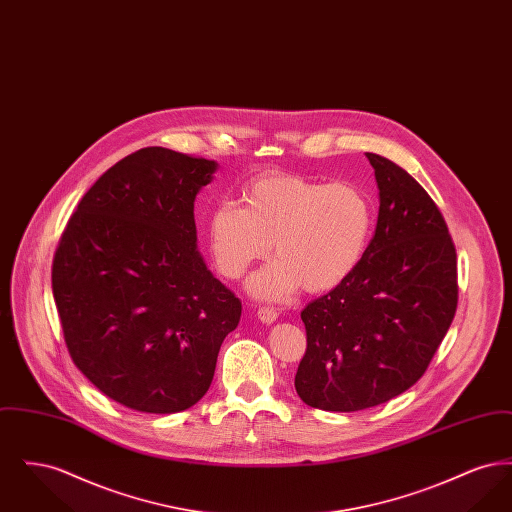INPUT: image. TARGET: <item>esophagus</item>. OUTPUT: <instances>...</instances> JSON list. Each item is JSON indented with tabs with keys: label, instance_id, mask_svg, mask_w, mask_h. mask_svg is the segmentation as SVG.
<instances>
[{
	"label": "esophagus",
	"instance_id": "obj_1",
	"mask_svg": "<svg viewBox=\"0 0 512 512\" xmlns=\"http://www.w3.org/2000/svg\"><path fill=\"white\" fill-rule=\"evenodd\" d=\"M257 317H259L263 324H272L278 318V311L274 307H259Z\"/></svg>",
	"mask_w": 512,
	"mask_h": 512
}]
</instances>
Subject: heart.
Masks as SVG:
<instances>
[{
    "label": "heart",
    "instance_id": "1",
    "mask_svg": "<svg viewBox=\"0 0 512 512\" xmlns=\"http://www.w3.org/2000/svg\"><path fill=\"white\" fill-rule=\"evenodd\" d=\"M244 207L220 203L207 220L213 263L240 278L270 251L276 261L251 280L263 299H284L301 284L328 292L361 265L372 234V205L357 186L299 174H267L244 190Z\"/></svg>",
    "mask_w": 512,
    "mask_h": 512
}]
</instances>
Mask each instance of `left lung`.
Listing matches in <instances>:
<instances>
[{
	"mask_svg": "<svg viewBox=\"0 0 512 512\" xmlns=\"http://www.w3.org/2000/svg\"><path fill=\"white\" fill-rule=\"evenodd\" d=\"M380 190L376 232L361 265L311 301L295 390L322 411L353 413L414 386L459 301L457 251L434 199L390 159L366 153Z\"/></svg>",
	"mask_w": 512,
	"mask_h": 512,
	"instance_id": "1",
	"label": "left lung"
}]
</instances>
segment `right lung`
Listing matches in <instances>:
<instances>
[{"mask_svg": "<svg viewBox=\"0 0 512 512\" xmlns=\"http://www.w3.org/2000/svg\"><path fill=\"white\" fill-rule=\"evenodd\" d=\"M215 171L203 157L138 149L99 176L61 234L51 290L69 355L128 409L195 405L242 317L197 251L195 195Z\"/></svg>", "mask_w": 512, "mask_h": 512, "instance_id": "right-lung-1", "label": "right lung"}]
</instances>
